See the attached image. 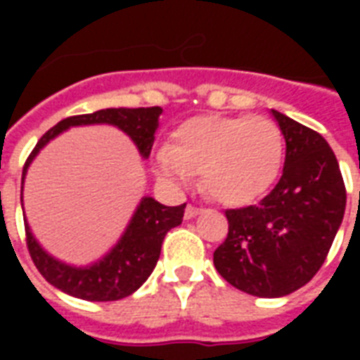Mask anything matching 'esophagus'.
<instances>
[{
	"label": "esophagus",
	"instance_id": "34e87169",
	"mask_svg": "<svg viewBox=\"0 0 360 360\" xmlns=\"http://www.w3.org/2000/svg\"><path fill=\"white\" fill-rule=\"evenodd\" d=\"M200 208H196V206H191V204H188L187 208H185V218L187 219H193L195 218V216H198V214H200Z\"/></svg>",
	"mask_w": 360,
	"mask_h": 360
}]
</instances>
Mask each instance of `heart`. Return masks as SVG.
<instances>
[{
  "label": "heart",
  "mask_w": 360,
  "mask_h": 360,
  "mask_svg": "<svg viewBox=\"0 0 360 360\" xmlns=\"http://www.w3.org/2000/svg\"><path fill=\"white\" fill-rule=\"evenodd\" d=\"M283 162V134L268 117L200 115L183 121L169 144L156 150L152 172L172 187L202 173L204 191L218 202L239 206L271 187Z\"/></svg>",
  "instance_id": "heart-1"
}]
</instances>
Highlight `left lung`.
<instances>
[{"label":"left lung","instance_id":"obj_1","mask_svg":"<svg viewBox=\"0 0 360 360\" xmlns=\"http://www.w3.org/2000/svg\"><path fill=\"white\" fill-rule=\"evenodd\" d=\"M285 139L278 185L258 204L226 210V241L214 252L219 276L255 297H283L316 276L345 214L347 193L326 139L271 110Z\"/></svg>","mask_w":360,"mask_h":360}]
</instances>
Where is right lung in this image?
<instances>
[{"instance_id":"obj_1","label":"right lung","mask_w":360,"mask_h":360,"mask_svg":"<svg viewBox=\"0 0 360 360\" xmlns=\"http://www.w3.org/2000/svg\"><path fill=\"white\" fill-rule=\"evenodd\" d=\"M160 115H162V108L154 105V108H108L94 113L63 119L56 127H51L30 152L27 164L22 167V183L27 177L28 165L34 160L36 154L51 139H56L69 127L102 125V123L117 127L131 136L141 156L148 158L154 144V134L160 125ZM183 214H185V204L164 206L152 196H144L136 206L133 218L117 245L98 262L81 268L59 262L58 258L48 255L40 247V243L36 241L30 227L25 221L27 247L32 262L46 278V281H50L51 285L61 289L63 293L73 295L84 301H119L123 297L133 295L148 279L152 270L156 268L165 233L172 227L179 226L183 221Z\"/></svg>"}]
</instances>
